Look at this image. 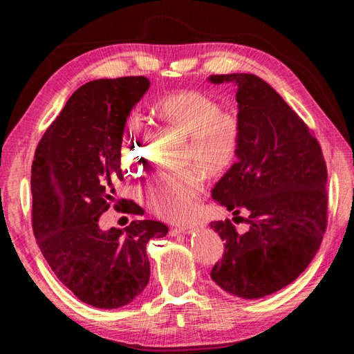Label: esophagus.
Masks as SVG:
<instances>
[{
	"instance_id": "34e87169",
	"label": "esophagus",
	"mask_w": 354,
	"mask_h": 354,
	"mask_svg": "<svg viewBox=\"0 0 354 354\" xmlns=\"http://www.w3.org/2000/svg\"><path fill=\"white\" fill-rule=\"evenodd\" d=\"M201 227H203V223L201 220H196L194 223L186 224V226H183V227L173 229V230H171V233H173V234H180V233L181 234H189V233H194L195 230H198Z\"/></svg>"
}]
</instances>
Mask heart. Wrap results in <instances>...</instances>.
<instances>
[{"instance_id": "1", "label": "heart", "mask_w": 354, "mask_h": 354, "mask_svg": "<svg viewBox=\"0 0 354 354\" xmlns=\"http://www.w3.org/2000/svg\"><path fill=\"white\" fill-rule=\"evenodd\" d=\"M156 115L168 125L187 134L186 162L198 164L208 174H218L236 156L241 142L238 115L221 111L211 95L185 90L164 95L155 104ZM145 122L138 113L128 116L121 140L122 162L137 168L145 160ZM203 187V176L196 165L177 171H160L145 189V199L159 217L181 220L194 209Z\"/></svg>"}]
</instances>
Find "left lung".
<instances>
[{
	"mask_svg": "<svg viewBox=\"0 0 354 354\" xmlns=\"http://www.w3.org/2000/svg\"><path fill=\"white\" fill-rule=\"evenodd\" d=\"M214 84L234 82L241 121L238 160L212 189L220 205L245 220L238 233L230 220L212 221L224 241L212 281L242 298L279 291L313 260L328 224V171L322 149L307 124L269 84L252 73L211 75Z\"/></svg>",
	"mask_w": 354,
	"mask_h": 354,
	"instance_id": "obj_1",
	"label": "left lung"
}]
</instances>
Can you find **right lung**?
Segmentation results:
<instances>
[{"label": "right lung", "mask_w": 354, "mask_h": 354, "mask_svg": "<svg viewBox=\"0 0 354 354\" xmlns=\"http://www.w3.org/2000/svg\"><path fill=\"white\" fill-rule=\"evenodd\" d=\"M146 77L95 80L66 102L39 140L32 162V229L57 279L81 301L118 308L143 292L151 264L146 243L168 227L134 220L103 232L99 218L122 180L121 140L133 106L147 91ZM115 209L140 214L133 201Z\"/></svg>", "instance_id": "add662e5"}]
</instances>
